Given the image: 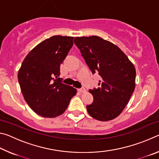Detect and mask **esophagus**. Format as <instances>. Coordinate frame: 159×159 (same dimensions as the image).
Segmentation results:
<instances>
[{
  "instance_id": "34e87169",
  "label": "esophagus",
  "mask_w": 159,
  "mask_h": 159,
  "mask_svg": "<svg viewBox=\"0 0 159 159\" xmlns=\"http://www.w3.org/2000/svg\"><path fill=\"white\" fill-rule=\"evenodd\" d=\"M79 91L80 93H85V91H86V90H85V88H79V90H78Z\"/></svg>"
}]
</instances>
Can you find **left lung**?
I'll return each instance as SVG.
<instances>
[{
    "label": "left lung",
    "mask_w": 159,
    "mask_h": 159,
    "mask_svg": "<svg viewBox=\"0 0 159 159\" xmlns=\"http://www.w3.org/2000/svg\"><path fill=\"white\" fill-rule=\"evenodd\" d=\"M74 43L92 73L98 72L102 78L99 87L89 90L94 100L86 107L88 114L101 121L114 119L127 105L135 88L133 64L119 48L101 37H76Z\"/></svg>",
    "instance_id": "obj_1"
}]
</instances>
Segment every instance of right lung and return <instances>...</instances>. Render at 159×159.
<instances>
[{"mask_svg": "<svg viewBox=\"0 0 159 159\" xmlns=\"http://www.w3.org/2000/svg\"><path fill=\"white\" fill-rule=\"evenodd\" d=\"M74 37L54 36L40 43L24 60L18 81L26 103L38 115L62 114L77 90L64 84L60 64L73 46Z\"/></svg>", "mask_w": 159, "mask_h": 159, "instance_id": "right-lung-1", "label": "right lung"}]
</instances>
